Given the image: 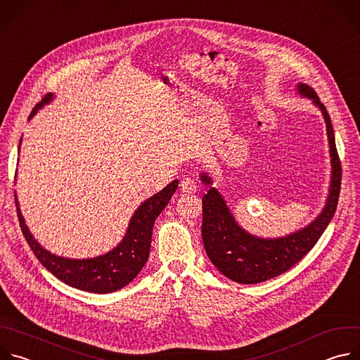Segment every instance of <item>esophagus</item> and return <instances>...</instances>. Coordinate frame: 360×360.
Returning <instances> with one entry per match:
<instances>
[{"label": "esophagus", "instance_id": "1", "mask_svg": "<svg viewBox=\"0 0 360 360\" xmlns=\"http://www.w3.org/2000/svg\"><path fill=\"white\" fill-rule=\"evenodd\" d=\"M181 191L185 193H193L196 192V182L192 178H184L181 181Z\"/></svg>", "mask_w": 360, "mask_h": 360}]
</instances>
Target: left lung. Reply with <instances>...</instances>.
Segmentation results:
<instances>
[{
  "mask_svg": "<svg viewBox=\"0 0 360 360\" xmlns=\"http://www.w3.org/2000/svg\"><path fill=\"white\" fill-rule=\"evenodd\" d=\"M297 89L303 96L314 99L326 122L332 157V184L326 207L311 225L302 231L285 238L261 239L245 232L235 222L221 193L215 188H210L208 193L202 198L203 246L211 262L226 278L238 283H259L289 271L316 245L338 208L342 167L330 117L311 86L300 84ZM200 178L207 185L211 184V178L207 174H202Z\"/></svg>",
  "mask_w": 360,
  "mask_h": 360,
  "instance_id": "left-lung-1",
  "label": "left lung"
}]
</instances>
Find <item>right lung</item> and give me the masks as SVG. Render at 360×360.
Listing matches in <instances>:
<instances>
[{
	"label": "right lung",
	"instance_id": "add662e5",
	"mask_svg": "<svg viewBox=\"0 0 360 360\" xmlns=\"http://www.w3.org/2000/svg\"><path fill=\"white\" fill-rule=\"evenodd\" d=\"M49 99L51 94L45 95L39 104L34 107L30 118ZM176 188L178 181L175 179L162 191L146 199L132 217L122 242L111 252L92 259H68L45 250L30 233L18 208L17 212L22 235L44 268L72 288L94 293H110L128 285L146 264L153 224ZM15 203L18 207L17 198Z\"/></svg>",
	"mask_w": 360,
	"mask_h": 360
}]
</instances>
